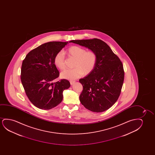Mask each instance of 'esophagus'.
I'll return each instance as SVG.
<instances>
[{
  "label": "esophagus",
  "mask_w": 155,
  "mask_h": 155,
  "mask_svg": "<svg viewBox=\"0 0 155 155\" xmlns=\"http://www.w3.org/2000/svg\"><path fill=\"white\" fill-rule=\"evenodd\" d=\"M74 83H75V81H70V83L71 85H73Z\"/></svg>",
  "instance_id": "obj_1"
}]
</instances>
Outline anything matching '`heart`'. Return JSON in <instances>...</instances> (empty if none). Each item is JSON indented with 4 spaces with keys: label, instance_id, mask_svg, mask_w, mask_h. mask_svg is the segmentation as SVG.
I'll list each match as a JSON object with an SVG mask.
<instances>
[{
    "label": "heart",
    "instance_id": "1",
    "mask_svg": "<svg viewBox=\"0 0 155 155\" xmlns=\"http://www.w3.org/2000/svg\"><path fill=\"white\" fill-rule=\"evenodd\" d=\"M64 53L69 57L75 59L74 67L71 69H67L61 74L63 78L74 80L87 75L93 71L97 63V56L92 50L86 51V49L79 46H72L64 51ZM54 64L59 69L63 70L66 68L65 57L64 53L59 52L54 58Z\"/></svg>",
    "mask_w": 155,
    "mask_h": 155
}]
</instances>
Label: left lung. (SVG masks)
Instances as JSON below:
<instances>
[{"label":"left lung","mask_w":155,"mask_h":155,"mask_svg":"<svg viewBox=\"0 0 155 155\" xmlns=\"http://www.w3.org/2000/svg\"><path fill=\"white\" fill-rule=\"evenodd\" d=\"M95 52L97 60L93 71L79 79L83 90L79 96L85 108L94 112H102L112 106L121 94L124 78L122 62L110 47L98 39L71 40Z\"/></svg>","instance_id":"1"}]
</instances>
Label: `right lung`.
Masks as SVG:
<instances>
[{
  "label": "right lung",
  "mask_w": 155,
  "mask_h": 155,
  "mask_svg": "<svg viewBox=\"0 0 155 155\" xmlns=\"http://www.w3.org/2000/svg\"><path fill=\"white\" fill-rule=\"evenodd\" d=\"M68 42H50L32 50L24 59L21 79L26 94L38 108L50 110L63 99V91L70 86L69 81H52L59 76L54 64V58Z\"/></svg>",
  "instance_id": "1"
}]
</instances>
